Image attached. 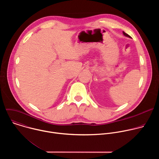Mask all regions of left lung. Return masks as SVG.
<instances>
[{
  "label": "left lung",
  "mask_w": 159,
  "mask_h": 159,
  "mask_svg": "<svg viewBox=\"0 0 159 159\" xmlns=\"http://www.w3.org/2000/svg\"><path fill=\"white\" fill-rule=\"evenodd\" d=\"M123 34H124V35H125V36H127V37H129V38H131V36H129V35H128V34H126V33H125V32H124V31H123Z\"/></svg>",
  "instance_id": "obj_1"
}]
</instances>
